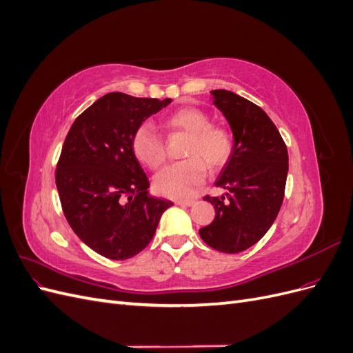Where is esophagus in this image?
Masks as SVG:
<instances>
[{"mask_svg": "<svg viewBox=\"0 0 353 353\" xmlns=\"http://www.w3.org/2000/svg\"><path fill=\"white\" fill-rule=\"evenodd\" d=\"M175 205H178V206H191V205H194V200H175Z\"/></svg>", "mask_w": 353, "mask_h": 353, "instance_id": "obj_1", "label": "esophagus"}]
</instances>
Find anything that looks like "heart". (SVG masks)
<instances>
[{
	"mask_svg": "<svg viewBox=\"0 0 353 353\" xmlns=\"http://www.w3.org/2000/svg\"><path fill=\"white\" fill-rule=\"evenodd\" d=\"M162 126L170 134L187 135L183 148L185 160L170 165L154 176L153 185L159 194L170 199H185L194 193L210 169L225 165L234 152V138L227 128L210 125V117L200 109L184 108L170 113L162 121ZM132 152L138 162L156 170L166 160L163 138L148 125L134 131Z\"/></svg>",
	"mask_w": 353,
	"mask_h": 353,
	"instance_id": "heart-1",
	"label": "heart"
}]
</instances>
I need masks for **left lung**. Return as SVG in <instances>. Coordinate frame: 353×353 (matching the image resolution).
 Instances as JSON below:
<instances>
[{
    "mask_svg": "<svg viewBox=\"0 0 353 353\" xmlns=\"http://www.w3.org/2000/svg\"><path fill=\"white\" fill-rule=\"evenodd\" d=\"M212 94L213 104L227 117L236 141L215 183L228 193L203 197L215 208V219L199 232L212 249L239 253L258 243L279 215L288 153L276 126L259 105L227 90H213Z\"/></svg>",
    "mask_w": 353,
    "mask_h": 353,
    "instance_id": "obj_1",
    "label": "left lung"
}]
</instances>
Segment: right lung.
Instances as JSON below:
<instances>
[{
    "instance_id": "1",
    "label": "right lung",
    "mask_w": 353,
    "mask_h": 353,
    "mask_svg": "<svg viewBox=\"0 0 353 353\" xmlns=\"http://www.w3.org/2000/svg\"><path fill=\"white\" fill-rule=\"evenodd\" d=\"M170 101L105 94L66 135L56 169L61 209L73 232L104 258L123 261L144 250L174 205L147 194L150 183L131 145L137 128Z\"/></svg>"
}]
</instances>
